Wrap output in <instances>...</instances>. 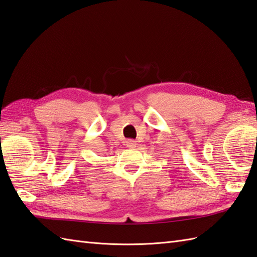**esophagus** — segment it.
I'll list each match as a JSON object with an SVG mask.
<instances>
[{
	"label": "esophagus",
	"instance_id": "obj_1",
	"mask_svg": "<svg viewBox=\"0 0 257 257\" xmlns=\"http://www.w3.org/2000/svg\"><path fill=\"white\" fill-rule=\"evenodd\" d=\"M125 145H126V147L132 148V147H135L136 142L134 140H126L125 141Z\"/></svg>",
	"mask_w": 257,
	"mask_h": 257
}]
</instances>
